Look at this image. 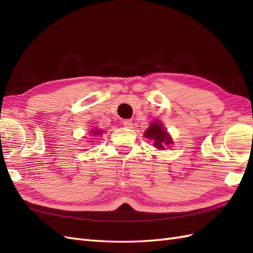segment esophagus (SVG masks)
Masks as SVG:
<instances>
[{
  "label": "esophagus",
  "mask_w": 253,
  "mask_h": 253,
  "mask_svg": "<svg viewBox=\"0 0 253 253\" xmlns=\"http://www.w3.org/2000/svg\"><path fill=\"white\" fill-rule=\"evenodd\" d=\"M123 125L125 126L126 128H132V122L131 121H124L123 122Z\"/></svg>",
  "instance_id": "1"
}]
</instances>
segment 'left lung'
I'll return each mask as SVG.
<instances>
[{"mask_svg":"<svg viewBox=\"0 0 253 253\" xmlns=\"http://www.w3.org/2000/svg\"><path fill=\"white\" fill-rule=\"evenodd\" d=\"M144 137L152 139L153 146L159 150H165V148L173 143V139L166 131L162 123L153 122L148 129L144 131Z\"/></svg>","mask_w":253,"mask_h":253,"instance_id":"left-lung-1","label":"left lung"}]
</instances>
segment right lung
I'll return each instance as SVG.
<instances>
[{"label": "right lung", "mask_w": 253, "mask_h": 253, "mask_svg": "<svg viewBox=\"0 0 253 253\" xmlns=\"http://www.w3.org/2000/svg\"><path fill=\"white\" fill-rule=\"evenodd\" d=\"M102 132H103L102 130H92V131H91V133H92V136H100Z\"/></svg>", "instance_id": "add662e5"}]
</instances>
